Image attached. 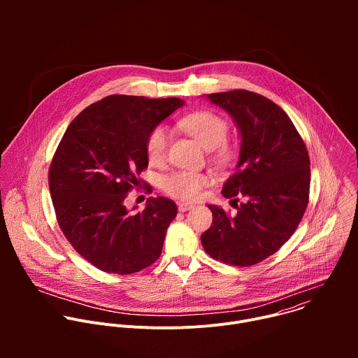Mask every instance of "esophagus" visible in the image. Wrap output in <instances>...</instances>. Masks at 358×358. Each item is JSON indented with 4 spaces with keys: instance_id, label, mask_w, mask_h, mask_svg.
Instances as JSON below:
<instances>
[{
    "instance_id": "1",
    "label": "esophagus",
    "mask_w": 358,
    "mask_h": 358,
    "mask_svg": "<svg viewBox=\"0 0 358 358\" xmlns=\"http://www.w3.org/2000/svg\"><path fill=\"white\" fill-rule=\"evenodd\" d=\"M194 206L192 203H187V202H178V211L180 213H187L189 210H192Z\"/></svg>"
}]
</instances>
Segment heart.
I'll list each match as a JSON object with an SVG mask.
<instances>
[{
    "mask_svg": "<svg viewBox=\"0 0 358 358\" xmlns=\"http://www.w3.org/2000/svg\"><path fill=\"white\" fill-rule=\"evenodd\" d=\"M181 126L194 136L203 147L218 151V157L225 159L229 155L228 147L224 144L228 136V123L220 115L208 110L189 113L181 119ZM170 131L166 126H156L145 141L147 157L151 164H162L169 151ZM210 184V177L196 171H176L164 177L162 188L166 194L184 199L194 201L203 187Z\"/></svg>",
    "mask_w": 358,
    "mask_h": 358,
    "instance_id": "heart-1",
    "label": "heart"
}]
</instances>
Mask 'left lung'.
Segmentation results:
<instances>
[{
  "label": "left lung",
  "mask_w": 358,
  "mask_h": 358,
  "mask_svg": "<svg viewBox=\"0 0 358 358\" xmlns=\"http://www.w3.org/2000/svg\"><path fill=\"white\" fill-rule=\"evenodd\" d=\"M208 99L232 116L242 138L222 195L245 201L235 215L208 206L213 225L201 242L217 261L252 266L278 252L299 227L309 202V152L286 112L268 97L236 89Z\"/></svg>",
  "instance_id": "1"
}]
</instances>
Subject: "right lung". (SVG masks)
Here are the masks:
<instances>
[{
    "label": "right lung",
    "mask_w": 358,
    "mask_h": 358,
    "mask_svg": "<svg viewBox=\"0 0 358 358\" xmlns=\"http://www.w3.org/2000/svg\"><path fill=\"white\" fill-rule=\"evenodd\" d=\"M182 105L178 97L112 94L66 129L49 167V191L64 235L97 269L130 275L160 258L176 202L150 196L143 211L130 213L124 201L147 169L150 131Z\"/></svg>",
    "instance_id": "right-lung-1"
}]
</instances>
